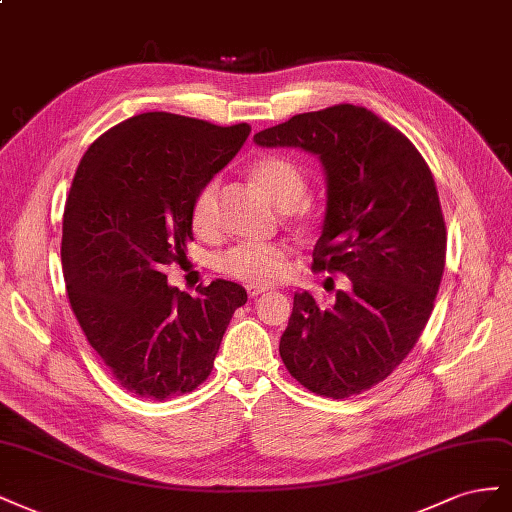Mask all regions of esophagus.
I'll use <instances>...</instances> for the list:
<instances>
[{"mask_svg": "<svg viewBox=\"0 0 512 512\" xmlns=\"http://www.w3.org/2000/svg\"><path fill=\"white\" fill-rule=\"evenodd\" d=\"M264 291H268V287H261V285H246V294L251 298H257L259 294H264Z\"/></svg>", "mask_w": 512, "mask_h": 512, "instance_id": "obj_1", "label": "esophagus"}]
</instances>
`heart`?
<instances>
[{"instance_id":"heart-1","label":"heart","mask_w":512,"mask_h":512,"mask_svg":"<svg viewBox=\"0 0 512 512\" xmlns=\"http://www.w3.org/2000/svg\"><path fill=\"white\" fill-rule=\"evenodd\" d=\"M251 178L257 186L274 199L279 208H285L291 216L306 218L313 214L306 195V175L304 171L285 156L268 154L257 158L251 165ZM191 225L199 236H214L218 229V182L210 180L203 184L191 206ZM289 251L283 244H264V242H244L231 246L216 259L218 272L231 279L251 285H270L281 279L287 268Z\"/></svg>"}]
</instances>
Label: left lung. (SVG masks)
I'll use <instances>...</instances> for the list:
<instances>
[{
  "mask_svg": "<svg viewBox=\"0 0 512 512\" xmlns=\"http://www.w3.org/2000/svg\"><path fill=\"white\" fill-rule=\"evenodd\" d=\"M255 143L319 158L328 201L313 270L349 279L332 306L296 291L281 358L319 397L360 394L412 352L440 289L446 225L431 169L401 130L356 105L294 115Z\"/></svg>",
  "mask_w": 512,
  "mask_h": 512,
  "instance_id": "obj_1",
  "label": "left lung"
}]
</instances>
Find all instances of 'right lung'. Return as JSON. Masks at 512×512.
Masks as SVG:
<instances>
[{"instance_id": "add662e5", "label": "right lung", "mask_w": 512, "mask_h": 512, "mask_svg": "<svg viewBox=\"0 0 512 512\" xmlns=\"http://www.w3.org/2000/svg\"><path fill=\"white\" fill-rule=\"evenodd\" d=\"M251 126L152 111L109 128L83 154L62 227L72 313L113 377L141 399L193 392L212 373L242 285L193 298L160 268L186 257L199 188L238 154Z\"/></svg>"}]
</instances>
